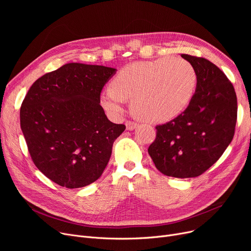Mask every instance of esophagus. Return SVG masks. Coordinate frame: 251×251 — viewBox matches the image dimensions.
<instances>
[{"mask_svg":"<svg viewBox=\"0 0 251 251\" xmlns=\"http://www.w3.org/2000/svg\"><path fill=\"white\" fill-rule=\"evenodd\" d=\"M137 127V123L133 122V121H127L126 122V128L127 130H133Z\"/></svg>","mask_w":251,"mask_h":251,"instance_id":"esophagus-1","label":"esophagus"}]
</instances>
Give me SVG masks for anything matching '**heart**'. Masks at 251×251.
<instances>
[{
  "label": "heart",
  "instance_id": "obj_1",
  "mask_svg": "<svg viewBox=\"0 0 251 251\" xmlns=\"http://www.w3.org/2000/svg\"><path fill=\"white\" fill-rule=\"evenodd\" d=\"M197 84L194 66L180 58L137 62L123 68L112 87L101 92L102 107L117 117L126 100L132 99L134 113L144 120L163 122L182 113L190 102Z\"/></svg>",
  "mask_w": 251,
  "mask_h": 251
}]
</instances>
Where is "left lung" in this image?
<instances>
[{
    "instance_id": "1",
    "label": "left lung",
    "mask_w": 251,
    "mask_h": 251,
    "mask_svg": "<svg viewBox=\"0 0 251 251\" xmlns=\"http://www.w3.org/2000/svg\"><path fill=\"white\" fill-rule=\"evenodd\" d=\"M197 73V84L188 107L166 124L155 126L149 153L166 176L192 178L212 167L231 143L237 121L233 84L215 64L182 54Z\"/></svg>"
}]
</instances>
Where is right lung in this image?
<instances>
[{"instance_id":"1","label":"right lung","mask_w":251,"mask_h":251,"mask_svg":"<svg viewBox=\"0 0 251 251\" xmlns=\"http://www.w3.org/2000/svg\"><path fill=\"white\" fill-rule=\"evenodd\" d=\"M116 69L69 63L31 85L20 108V126L31 160L52 182L80 188L107 167L113 143L126 126L112 123L100 104Z\"/></svg>"}]
</instances>
